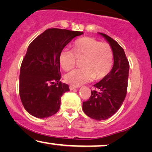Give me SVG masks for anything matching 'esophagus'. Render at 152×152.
Wrapping results in <instances>:
<instances>
[{
	"instance_id": "obj_1",
	"label": "esophagus",
	"mask_w": 152,
	"mask_h": 152,
	"mask_svg": "<svg viewBox=\"0 0 152 152\" xmlns=\"http://www.w3.org/2000/svg\"><path fill=\"white\" fill-rule=\"evenodd\" d=\"M76 89V87H73V86H69V89L70 90H74V89Z\"/></svg>"
}]
</instances>
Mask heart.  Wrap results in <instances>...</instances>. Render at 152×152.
Masks as SVG:
<instances>
[{
    "label": "heart",
    "instance_id": "b5f03b06",
    "mask_svg": "<svg viewBox=\"0 0 152 152\" xmlns=\"http://www.w3.org/2000/svg\"><path fill=\"white\" fill-rule=\"evenodd\" d=\"M78 59H83V68L74 69L65 76V81L75 87L107 76L113 68L114 54L107 43L84 37L76 41L74 50L65 48L59 54L60 65L64 70L72 68Z\"/></svg>",
    "mask_w": 152,
    "mask_h": 152
}]
</instances>
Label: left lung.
I'll return each mask as SVG.
<instances>
[{
    "instance_id": "8db88e82",
    "label": "left lung",
    "mask_w": 152,
    "mask_h": 152,
    "mask_svg": "<svg viewBox=\"0 0 152 152\" xmlns=\"http://www.w3.org/2000/svg\"><path fill=\"white\" fill-rule=\"evenodd\" d=\"M99 34L111 46L114 64L110 73L94 85L89 99L83 102V110L91 118L101 121L112 117L123 104L127 94L130 65L118 43L104 33Z\"/></svg>"
}]
</instances>
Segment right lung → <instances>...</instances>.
<instances>
[{
	"instance_id": "1",
	"label": "right lung",
	"mask_w": 152,
	"mask_h": 152,
	"mask_svg": "<svg viewBox=\"0 0 152 152\" xmlns=\"http://www.w3.org/2000/svg\"><path fill=\"white\" fill-rule=\"evenodd\" d=\"M80 31L48 28L31 43L20 67V97L24 108L37 118L58 112L69 86L61 82L59 54Z\"/></svg>"
}]
</instances>
